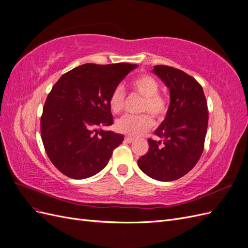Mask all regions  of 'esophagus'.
<instances>
[{
  "instance_id": "obj_1",
  "label": "esophagus",
  "mask_w": 248,
  "mask_h": 248,
  "mask_svg": "<svg viewBox=\"0 0 248 248\" xmlns=\"http://www.w3.org/2000/svg\"><path fill=\"white\" fill-rule=\"evenodd\" d=\"M133 140H134V139L131 138V137H125V141L126 142H132Z\"/></svg>"
}]
</instances>
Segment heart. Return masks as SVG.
<instances>
[{"instance_id": "heart-1", "label": "heart", "mask_w": 248, "mask_h": 248, "mask_svg": "<svg viewBox=\"0 0 248 248\" xmlns=\"http://www.w3.org/2000/svg\"><path fill=\"white\" fill-rule=\"evenodd\" d=\"M129 87L132 91L144 97L140 111L147 112L141 115H125L118 120L116 126L120 132L137 137L146 132L153 126L154 121L151 116L152 114L156 120L163 119L169 108V100L166 96L158 92V81L150 74H140L132 78L129 82ZM124 103L125 91L121 86H118L112 90L109 95L108 106L111 111L118 114L124 108ZM148 112L152 114H148Z\"/></svg>"}]
</instances>
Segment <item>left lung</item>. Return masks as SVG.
<instances>
[{"mask_svg":"<svg viewBox=\"0 0 248 248\" xmlns=\"http://www.w3.org/2000/svg\"><path fill=\"white\" fill-rule=\"evenodd\" d=\"M153 72L170 89L166 119L155 130L162 140L149 139V150L138 160L146 175L158 181H174L198 163L204 151L208 107L202 86L182 70L156 65Z\"/></svg>","mask_w":248,"mask_h":248,"instance_id":"8db88e82","label":"left lung"}]
</instances>
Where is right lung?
<instances>
[{
    "mask_svg": "<svg viewBox=\"0 0 248 248\" xmlns=\"http://www.w3.org/2000/svg\"><path fill=\"white\" fill-rule=\"evenodd\" d=\"M136 64H84L66 72L47 95L41 139L52 164L72 179L92 177L106 168L122 134L102 130L114 123L108 98Z\"/></svg>",
    "mask_w": 248,
    "mask_h": 248,
    "instance_id": "add662e5",
    "label": "right lung"
}]
</instances>
